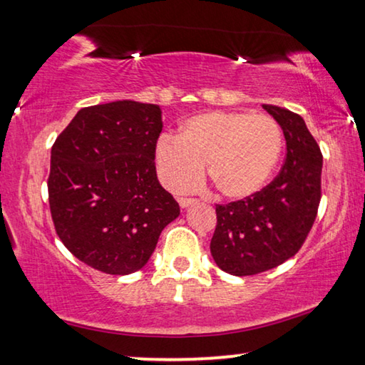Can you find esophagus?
<instances>
[{"instance_id": "1", "label": "esophagus", "mask_w": 365, "mask_h": 365, "mask_svg": "<svg viewBox=\"0 0 365 365\" xmlns=\"http://www.w3.org/2000/svg\"><path fill=\"white\" fill-rule=\"evenodd\" d=\"M195 202H197V199H192V197H181V199H179V205H181L182 209H186V207L195 204Z\"/></svg>"}]
</instances>
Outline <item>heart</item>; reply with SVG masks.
<instances>
[{
	"instance_id": "b5f03b06",
	"label": "heart",
	"mask_w": 365,
	"mask_h": 365,
	"mask_svg": "<svg viewBox=\"0 0 365 365\" xmlns=\"http://www.w3.org/2000/svg\"><path fill=\"white\" fill-rule=\"evenodd\" d=\"M276 119L250 112H209L190 117L179 137L163 135L155 148L160 181L171 192L195 189L207 176L217 192L243 199L266 186L282 151Z\"/></svg>"
}]
</instances>
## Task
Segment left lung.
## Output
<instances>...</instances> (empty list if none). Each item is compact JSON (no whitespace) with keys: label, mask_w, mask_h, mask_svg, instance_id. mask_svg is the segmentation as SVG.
Instances as JSON below:
<instances>
[{"label":"left lung","mask_w":365,"mask_h":365,"mask_svg":"<svg viewBox=\"0 0 365 365\" xmlns=\"http://www.w3.org/2000/svg\"><path fill=\"white\" fill-rule=\"evenodd\" d=\"M282 127L287 155L279 175L248 197L217 204L210 253L233 276H253L297 255L317 218L322 199L323 155L295 112L262 106Z\"/></svg>","instance_id":"left-lung-1"}]
</instances>
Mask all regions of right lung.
I'll return each mask as SVG.
<instances>
[{
    "label": "right lung",
    "instance_id": "right-lung-1",
    "mask_svg": "<svg viewBox=\"0 0 365 365\" xmlns=\"http://www.w3.org/2000/svg\"><path fill=\"white\" fill-rule=\"evenodd\" d=\"M161 128L160 106L115 101L78 110L55 140L47 182L55 232L101 272L142 269L179 215L156 178Z\"/></svg>",
    "mask_w": 365,
    "mask_h": 365
}]
</instances>
